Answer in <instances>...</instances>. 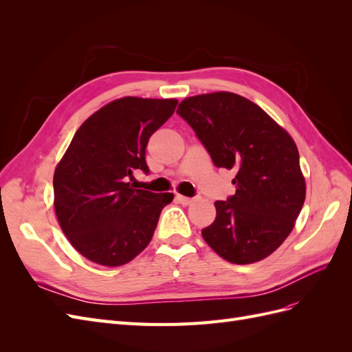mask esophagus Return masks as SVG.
Wrapping results in <instances>:
<instances>
[{
  "label": "esophagus",
  "mask_w": 352,
  "mask_h": 352,
  "mask_svg": "<svg viewBox=\"0 0 352 352\" xmlns=\"http://www.w3.org/2000/svg\"><path fill=\"white\" fill-rule=\"evenodd\" d=\"M176 199L177 202H180L182 206H189L190 202L194 201V198H189V197H185V195H176Z\"/></svg>",
  "instance_id": "1"
}]
</instances>
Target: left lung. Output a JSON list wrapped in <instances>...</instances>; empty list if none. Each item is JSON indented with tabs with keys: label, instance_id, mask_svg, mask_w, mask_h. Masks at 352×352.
<instances>
[{
	"label": "left lung",
	"instance_id": "1",
	"mask_svg": "<svg viewBox=\"0 0 352 352\" xmlns=\"http://www.w3.org/2000/svg\"><path fill=\"white\" fill-rule=\"evenodd\" d=\"M192 127L216 167L236 173V192L216 201L202 238L233 264L260 261L294 229L305 199L292 138L257 104L232 92L189 97L176 111Z\"/></svg>",
	"mask_w": 352,
	"mask_h": 352
}]
</instances>
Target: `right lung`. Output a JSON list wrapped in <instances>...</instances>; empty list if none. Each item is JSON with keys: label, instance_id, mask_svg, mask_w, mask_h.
<instances>
[{"label": "right lung", "instance_id": "right-lung-1", "mask_svg": "<svg viewBox=\"0 0 352 352\" xmlns=\"http://www.w3.org/2000/svg\"><path fill=\"white\" fill-rule=\"evenodd\" d=\"M176 100L124 97L83 122L54 173V207L63 233L88 260L117 267L150 243L173 194L135 189L145 175L151 135L175 113Z\"/></svg>", "mask_w": 352, "mask_h": 352}]
</instances>
